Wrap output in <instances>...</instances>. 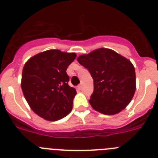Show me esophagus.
I'll list each match as a JSON object with an SVG mask.
<instances>
[{"label":"esophagus","mask_w":158,"mask_h":158,"mask_svg":"<svg viewBox=\"0 0 158 158\" xmlns=\"http://www.w3.org/2000/svg\"><path fill=\"white\" fill-rule=\"evenodd\" d=\"M82 88H83V85H82V84H81V85H79L77 86V89H82Z\"/></svg>","instance_id":"34e87169"}]
</instances>
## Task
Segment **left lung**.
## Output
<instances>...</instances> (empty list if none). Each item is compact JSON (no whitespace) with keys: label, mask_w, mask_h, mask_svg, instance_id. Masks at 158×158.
<instances>
[{"label":"left lung","mask_w":158,"mask_h":158,"mask_svg":"<svg viewBox=\"0 0 158 158\" xmlns=\"http://www.w3.org/2000/svg\"><path fill=\"white\" fill-rule=\"evenodd\" d=\"M93 79L94 91L89 104L104 115H115L124 109L136 89L135 69L126 58L110 49H97L77 58Z\"/></svg>","instance_id":"8db88e82"}]
</instances>
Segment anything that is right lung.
<instances>
[{
	"label": "right lung",
	"mask_w": 158,
	"mask_h": 158,
	"mask_svg": "<svg viewBox=\"0 0 158 158\" xmlns=\"http://www.w3.org/2000/svg\"><path fill=\"white\" fill-rule=\"evenodd\" d=\"M76 56L75 53L49 50L31 58L23 66V96L32 111L46 120H58L72 111L77 92L68 85L66 69Z\"/></svg>",
	"instance_id": "add662e5"
}]
</instances>
